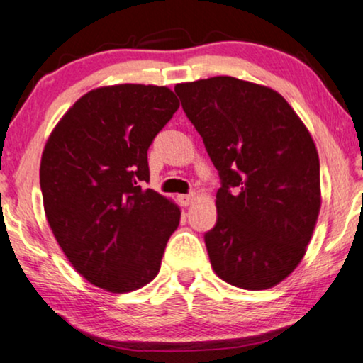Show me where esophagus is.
Segmentation results:
<instances>
[{"mask_svg": "<svg viewBox=\"0 0 363 363\" xmlns=\"http://www.w3.org/2000/svg\"><path fill=\"white\" fill-rule=\"evenodd\" d=\"M191 201H193V193H190V195H178V203H180L182 206H188Z\"/></svg>", "mask_w": 363, "mask_h": 363, "instance_id": "obj_1", "label": "esophagus"}]
</instances>
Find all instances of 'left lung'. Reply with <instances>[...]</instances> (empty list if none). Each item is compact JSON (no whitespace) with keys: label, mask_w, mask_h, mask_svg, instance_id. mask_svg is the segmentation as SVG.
<instances>
[{"label":"left lung","mask_w":363,"mask_h":363,"mask_svg":"<svg viewBox=\"0 0 363 363\" xmlns=\"http://www.w3.org/2000/svg\"><path fill=\"white\" fill-rule=\"evenodd\" d=\"M175 92L221 180L216 225L205 233L213 269L241 289L276 286L301 262L319 216L311 133L269 87L218 76Z\"/></svg>","instance_id":"left-lung-1"}]
</instances>
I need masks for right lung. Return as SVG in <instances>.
I'll use <instances>...</instances> for the list:
<instances>
[{
  "instance_id": "right-lung-1",
  "label": "right lung",
  "mask_w": 363,
  "mask_h": 363,
  "mask_svg": "<svg viewBox=\"0 0 363 363\" xmlns=\"http://www.w3.org/2000/svg\"><path fill=\"white\" fill-rule=\"evenodd\" d=\"M180 102L168 87H99L66 112L44 147V211L64 255L89 282L130 292L158 274L180 208L150 182L147 152Z\"/></svg>"
}]
</instances>
